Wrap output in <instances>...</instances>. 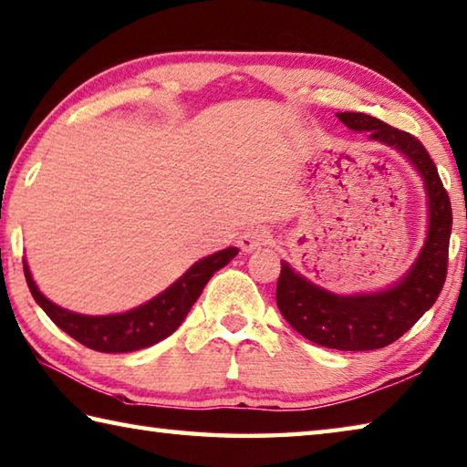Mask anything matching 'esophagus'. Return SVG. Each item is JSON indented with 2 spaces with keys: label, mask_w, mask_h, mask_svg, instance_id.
Here are the masks:
<instances>
[{
  "label": "esophagus",
  "mask_w": 467,
  "mask_h": 467,
  "mask_svg": "<svg viewBox=\"0 0 467 467\" xmlns=\"http://www.w3.org/2000/svg\"><path fill=\"white\" fill-rule=\"evenodd\" d=\"M269 243V233L265 231L261 226H251V228H244L239 236V246L243 253H254L259 251L263 244Z\"/></svg>",
  "instance_id": "1"
}]
</instances>
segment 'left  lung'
I'll return each mask as SVG.
<instances>
[{"label": "left lung", "mask_w": 467, "mask_h": 467, "mask_svg": "<svg viewBox=\"0 0 467 467\" xmlns=\"http://www.w3.org/2000/svg\"><path fill=\"white\" fill-rule=\"evenodd\" d=\"M354 131H368L413 161L429 196V233L421 254L400 283L379 294L340 297L314 285L281 263L277 307L289 326L309 342L334 350H377L399 340L440 297L447 277L451 236V202L431 155L415 135L367 113H337Z\"/></svg>", "instance_id": "1"}]
</instances>
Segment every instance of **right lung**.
Instances as JSON below:
<instances>
[{
    "mask_svg": "<svg viewBox=\"0 0 467 467\" xmlns=\"http://www.w3.org/2000/svg\"><path fill=\"white\" fill-rule=\"evenodd\" d=\"M236 254H239V249H234V246L210 254V257L192 265V269L184 273V277H180L158 297L131 309V312L117 316H80L68 312V309H62L40 294L26 263L24 273L36 304L44 309L46 316L60 330L90 350L121 354L148 348V346L158 344L163 337L176 332L180 324L186 319L192 306L196 304V299L202 294L208 279L218 269H223L226 263H231Z\"/></svg>",
    "mask_w": 467,
    "mask_h": 467,
    "instance_id": "add662e5",
    "label": "right lung"
}]
</instances>
